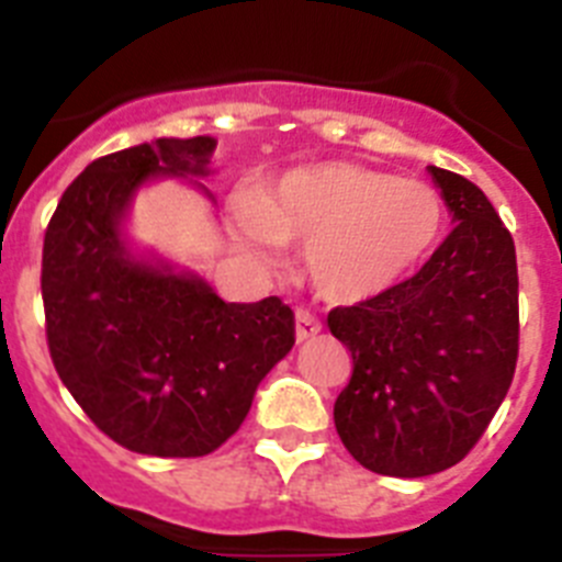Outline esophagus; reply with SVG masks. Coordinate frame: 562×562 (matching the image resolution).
I'll return each instance as SVG.
<instances>
[{
	"instance_id": "1",
	"label": "esophagus",
	"mask_w": 562,
	"mask_h": 562,
	"mask_svg": "<svg viewBox=\"0 0 562 562\" xmlns=\"http://www.w3.org/2000/svg\"><path fill=\"white\" fill-rule=\"evenodd\" d=\"M317 331H321V321H317L315 315H310L306 310H297L295 312V337L301 342L310 340V337H315Z\"/></svg>"
}]
</instances>
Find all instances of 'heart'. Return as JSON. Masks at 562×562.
Segmentation results:
<instances>
[{"mask_svg":"<svg viewBox=\"0 0 562 562\" xmlns=\"http://www.w3.org/2000/svg\"><path fill=\"white\" fill-rule=\"evenodd\" d=\"M247 238L304 250L326 301L362 304L408 281L439 245L445 200L434 186L355 162L295 168L238 207Z\"/></svg>","mask_w":562,"mask_h":562,"instance_id":"1","label":"heart"}]
</instances>
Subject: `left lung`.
Instances as JSON below:
<instances>
[{
	"label": "left lung",
	"mask_w": 562,
	"mask_h": 562,
	"mask_svg": "<svg viewBox=\"0 0 562 562\" xmlns=\"http://www.w3.org/2000/svg\"><path fill=\"white\" fill-rule=\"evenodd\" d=\"M453 231L396 290L337 306L351 351L335 428L366 470L422 479L459 464L501 408L518 362L515 241L484 191L428 166Z\"/></svg>",
	"instance_id": "1"
}]
</instances>
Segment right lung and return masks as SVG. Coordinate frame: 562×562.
Masks as SVG:
<instances>
[{"label": "right lung", "instance_id": "add662e5", "mask_svg": "<svg viewBox=\"0 0 562 562\" xmlns=\"http://www.w3.org/2000/svg\"><path fill=\"white\" fill-rule=\"evenodd\" d=\"M213 137H160L89 162L44 233L42 297L58 376L112 441L196 459L245 422L295 342L281 297L225 304L193 272L132 256L121 222L154 177H205Z\"/></svg>", "mask_w": 562, "mask_h": 562}]
</instances>
